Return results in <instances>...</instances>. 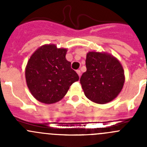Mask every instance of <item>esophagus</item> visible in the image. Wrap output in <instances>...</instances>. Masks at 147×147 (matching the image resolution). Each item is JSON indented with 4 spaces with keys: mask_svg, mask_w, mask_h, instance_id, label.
I'll return each instance as SVG.
<instances>
[{
    "mask_svg": "<svg viewBox=\"0 0 147 147\" xmlns=\"http://www.w3.org/2000/svg\"><path fill=\"white\" fill-rule=\"evenodd\" d=\"M76 72L78 73V75H79V77H80L81 75V71L80 70V69H78V70H76Z\"/></svg>",
    "mask_w": 147,
    "mask_h": 147,
    "instance_id": "obj_1",
    "label": "esophagus"
}]
</instances>
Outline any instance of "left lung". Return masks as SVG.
<instances>
[{
  "mask_svg": "<svg viewBox=\"0 0 147 147\" xmlns=\"http://www.w3.org/2000/svg\"><path fill=\"white\" fill-rule=\"evenodd\" d=\"M87 71L80 83L86 97L98 104H106L117 97L124 86V72L119 61L106 53L89 52Z\"/></svg>",
  "mask_w": 147,
  "mask_h": 147,
  "instance_id": "1",
  "label": "left lung"
}]
</instances>
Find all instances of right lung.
Instances as JSON below:
<instances>
[{"instance_id": "obj_1", "label": "right lung", "mask_w": 147, "mask_h": 147, "mask_svg": "<svg viewBox=\"0 0 147 147\" xmlns=\"http://www.w3.org/2000/svg\"><path fill=\"white\" fill-rule=\"evenodd\" d=\"M67 49L55 45L41 46L28 62L26 79L32 95L39 102L53 104L60 101L79 76L65 58Z\"/></svg>"}]
</instances>
